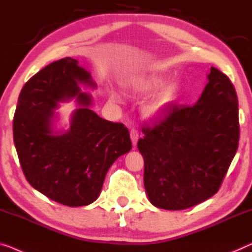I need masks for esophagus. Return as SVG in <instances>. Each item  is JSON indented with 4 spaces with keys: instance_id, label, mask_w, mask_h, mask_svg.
<instances>
[{
    "instance_id": "obj_1",
    "label": "esophagus",
    "mask_w": 252,
    "mask_h": 252,
    "mask_svg": "<svg viewBox=\"0 0 252 252\" xmlns=\"http://www.w3.org/2000/svg\"><path fill=\"white\" fill-rule=\"evenodd\" d=\"M130 137H131V141H132V145L136 146L138 139H139V132H138V130H136V129L131 130V131H130Z\"/></svg>"
}]
</instances>
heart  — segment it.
I'll return each instance as SVG.
<instances>
[{
  "mask_svg": "<svg viewBox=\"0 0 252 252\" xmlns=\"http://www.w3.org/2000/svg\"><path fill=\"white\" fill-rule=\"evenodd\" d=\"M167 82L168 79L164 77L136 74V76H131L126 79L125 81V87L132 95L142 96L148 95V94L165 87ZM178 92L179 89L176 86H170V87L162 90L147 105H145L144 115L149 119H155L159 116L174 102L176 96H178Z\"/></svg>",
  "mask_w": 252,
  "mask_h": 252,
  "instance_id": "obj_1",
  "label": "heart"
}]
</instances>
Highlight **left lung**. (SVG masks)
I'll return each mask as SVG.
<instances>
[{
	"label": "left lung",
	"instance_id": "left-lung-1",
	"mask_svg": "<svg viewBox=\"0 0 252 252\" xmlns=\"http://www.w3.org/2000/svg\"><path fill=\"white\" fill-rule=\"evenodd\" d=\"M208 84L192 106L175 105L153 126H144L138 149L144 185L157 208L181 210L219 191L238 150V96L230 79L210 67Z\"/></svg>",
	"mask_w": 252,
	"mask_h": 252
}]
</instances>
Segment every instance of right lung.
<instances>
[{
  "label": "right lung",
  "instance_id": "right-lung-1",
  "mask_svg": "<svg viewBox=\"0 0 252 252\" xmlns=\"http://www.w3.org/2000/svg\"><path fill=\"white\" fill-rule=\"evenodd\" d=\"M81 86L96 88L77 60L48 64L26 82L13 118V140L22 172L37 191L59 204L79 207L98 198L105 176L132 144L127 127L90 110L93 97ZM76 98L70 127L55 131V108Z\"/></svg>",
  "mask_w": 252,
  "mask_h": 252
}]
</instances>
